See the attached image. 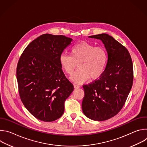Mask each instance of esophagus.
I'll use <instances>...</instances> for the list:
<instances>
[{"label":"esophagus","instance_id":"1","mask_svg":"<svg viewBox=\"0 0 147 147\" xmlns=\"http://www.w3.org/2000/svg\"><path fill=\"white\" fill-rule=\"evenodd\" d=\"M74 88H76H76H78L80 87V86L79 85H77V84H74Z\"/></svg>","mask_w":147,"mask_h":147}]
</instances>
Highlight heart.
<instances>
[{
	"label": "heart",
	"instance_id": "b5f03b06",
	"mask_svg": "<svg viewBox=\"0 0 147 147\" xmlns=\"http://www.w3.org/2000/svg\"><path fill=\"white\" fill-rule=\"evenodd\" d=\"M70 55L62 53L59 57L60 64L69 75H73L77 64L80 69L71 77L76 83H82L90 78H98L106 69L108 55L102 47H95L86 42H82L72 47Z\"/></svg>",
	"mask_w": 147,
	"mask_h": 147
}]
</instances>
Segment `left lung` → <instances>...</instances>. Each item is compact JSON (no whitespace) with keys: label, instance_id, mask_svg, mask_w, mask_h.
<instances>
[{"label":"left lung","instance_id":"left-lung-1","mask_svg":"<svg viewBox=\"0 0 147 147\" xmlns=\"http://www.w3.org/2000/svg\"><path fill=\"white\" fill-rule=\"evenodd\" d=\"M88 37L102 40L108 60L99 78L82 86L84 96L82 109L90 119L107 120L120 112L133 86V62L128 50L108 34Z\"/></svg>","mask_w":147,"mask_h":147}]
</instances>
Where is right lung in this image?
Returning <instances> with one entry per match:
<instances>
[{
    "instance_id": "obj_1",
    "label": "right lung",
    "mask_w": 147,
    "mask_h": 147,
    "mask_svg": "<svg viewBox=\"0 0 147 147\" xmlns=\"http://www.w3.org/2000/svg\"><path fill=\"white\" fill-rule=\"evenodd\" d=\"M72 40L64 35L43 34L31 42L19 59L16 76L21 100L41 121L60 118L65 102L74 90L59 61Z\"/></svg>"
}]
</instances>
